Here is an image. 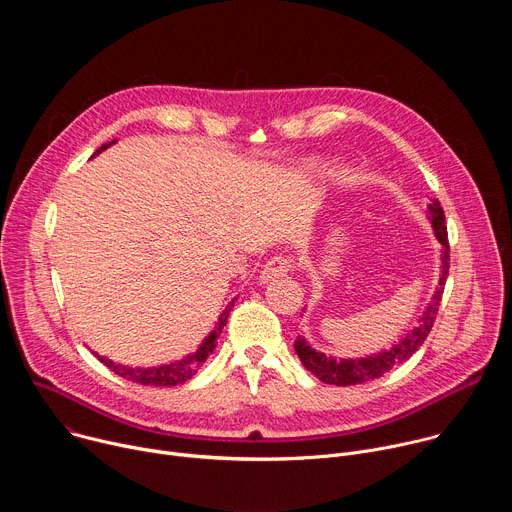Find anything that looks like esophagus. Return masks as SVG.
Returning <instances> with one entry per match:
<instances>
[{"label": "esophagus", "instance_id": "esophagus-1", "mask_svg": "<svg viewBox=\"0 0 512 512\" xmlns=\"http://www.w3.org/2000/svg\"><path fill=\"white\" fill-rule=\"evenodd\" d=\"M291 267H294V261H291L289 257H283V255H277V257H271L263 269H261V281L267 283V281H273L277 277H283L285 273L291 271Z\"/></svg>", "mask_w": 512, "mask_h": 512}]
</instances>
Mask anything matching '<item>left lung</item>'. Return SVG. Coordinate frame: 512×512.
I'll use <instances>...</instances> for the list:
<instances>
[{"instance_id": "obj_1", "label": "left lung", "mask_w": 512, "mask_h": 512, "mask_svg": "<svg viewBox=\"0 0 512 512\" xmlns=\"http://www.w3.org/2000/svg\"><path fill=\"white\" fill-rule=\"evenodd\" d=\"M427 212H429L433 235L437 241L442 243V267H440L442 273H440V283H437L433 296H431V302L427 304L425 312L419 318V324L405 338H401L397 344H393L389 350H381L379 354L364 356V358H338L336 360V358L326 356L324 352H318L316 348H312L304 336H298L294 348H296L302 364L322 383L336 385V387H348V385H360V383L379 379L385 373H389L393 367H397V364H401L409 356H413L415 350L425 342V338L435 322L437 310H440L444 285H446L448 271H450V243H448L446 216H444V208L440 206V200H431V204H427Z\"/></svg>"}]
</instances>
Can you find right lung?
<instances>
[{
	"label": "right lung",
	"instance_id": "add662e5",
	"mask_svg": "<svg viewBox=\"0 0 512 512\" xmlns=\"http://www.w3.org/2000/svg\"><path fill=\"white\" fill-rule=\"evenodd\" d=\"M113 143H117V139H113L109 143H103L101 148L95 152V156L101 154L103 150L111 148ZM229 312H231V308H227L221 316H218L216 328L204 338V342L198 346V350L194 354H188L186 358L170 362V364H160V367H150V369H139V367H125V364H117V362H113L105 356H99L97 352H95V356L105 364L107 369H111L115 375H119L127 381H133V383H139V385H152V387H176V385H182V383L190 381L198 373V369L202 367L204 360L208 358V354H212L218 334L223 332V326H227Z\"/></svg>",
	"mask_w": 512,
	"mask_h": 512
}]
</instances>
